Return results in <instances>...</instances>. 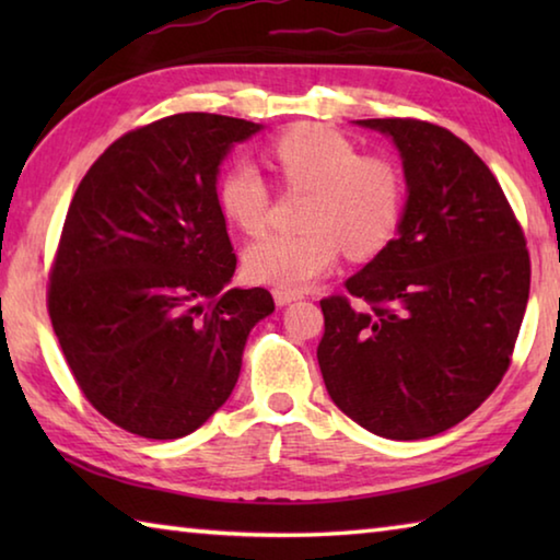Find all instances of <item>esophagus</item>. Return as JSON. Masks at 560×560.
I'll use <instances>...</instances> for the list:
<instances>
[{"label":"esophagus","instance_id":"34e87169","mask_svg":"<svg viewBox=\"0 0 560 560\" xmlns=\"http://www.w3.org/2000/svg\"><path fill=\"white\" fill-rule=\"evenodd\" d=\"M299 293H291V291H281V289H273V301H277V306H287V303L296 301Z\"/></svg>","mask_w":560,"mask_h":560}]
</instances>
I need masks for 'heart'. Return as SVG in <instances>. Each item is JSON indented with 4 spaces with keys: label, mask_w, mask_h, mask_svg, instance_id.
I'll return each instance as SVG.
<instances>
[{
    "label": "heart",
    "mask_w": 560,
    "mask_h": 560,
    "mask_svg": "<svg viewBox=\"0 0 560 560\" xmlns=\"http://www.w3.org/2000/svg\"><path fill=\"white\" fill-rule=\"evenodd\" d=\"M267 155L281 183L306 189L299 234H271L252 244L244 269L252 281L299 293L326 273L346 249L368 259L385 249L402 222L405 177L393 160L363 155L343 132L296 126L273 138ZM224 220L249 236L269 224L271 192L259 167L236 160L217 183Z\"/></svg>",
    "instance_id": "heart-1"
}]
</instances>
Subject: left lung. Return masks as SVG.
<instances>
[{"label": "left lung", "mask_w": 560, "mask_h": 560, "mask_svg": "<svg viewBox=\"0 0 560 560\" xmlns=\"http://www.w3.org/2000/svg\"><path fill=\"white\" fill-rule=\"evenodd\" d=\"M360 126L393 138L407 205L397 236L320 301L318 365L350 420L387 440L454 428L497 390L524 320L530 259L504 189L447 128Z\"/></svg>", "instance_id": "8db88e82"}]
</instances>
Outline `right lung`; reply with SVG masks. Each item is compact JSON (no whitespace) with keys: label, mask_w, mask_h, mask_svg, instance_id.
<instances>
[{"label":"right lung","mask_w":560,"mask_h":560,"mask_svg":"<svg viewBox=\"0 0 560 560\" xmlns=\"http://www.w3.org/2000/svg\"><path fill=\"white\" fill-rule=\"evenodd\" d=\"M261 126L177 113L120 136L83 175L49 271L75 385L130 434L177 440L232 395L267 289H226L234 246L217 205L230 148Z\"/></svg>","instance_id":"1"}]
</instances>
